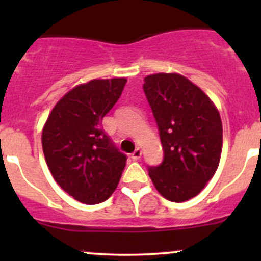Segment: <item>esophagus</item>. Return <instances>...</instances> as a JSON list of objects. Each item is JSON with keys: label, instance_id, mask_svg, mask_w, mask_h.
Wrapping results in <instances>:
<instances>
[{"label": "esophagus", "instance_id": "1", "mask_svg": "<svg viewBox=\"0 0 261 261\" xmlns=\"http://www.w3.org/2000/svg\"><path fill=\"white\" fill-rule=\"evenodd\" d=\"M131 158H133V160H139L141 158V150L139 149H135V151L133 152V154H131Z\"/></svg>", "mask_w": 261, "mask_h": 261}]
</instances>
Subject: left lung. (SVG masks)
Here are the masks:
<instances>
[{"mask_svg": "<svg viewBox=\"0 0 261 261\" xmlns=\"http://www.w3.org/2000/svg\"><path fill=\"white\" fill-rule=\"evenodd\" d=\"M144 92L159 128L164 158L149 167L155 188L164 198H193L215 175L222 150L220 114L203 91L175 73L144 78Z\"/></svg>", "mask_w": 261, "mask_h": 261, "instance_id": "left-lung-1", "label": "left lung"}]
</instances>
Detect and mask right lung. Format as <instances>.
Masks as SVG:
<instances>
[{
	"label": "right lung",
	"instance_id": "obj_1",
	"mask_svg": "<svg viewBox=\"0 0 261 261\" xmlns=\"http://www.w3.org/2000/svg\"><path fill=\"white\" fill-rule=\"evenodd\" d=\"M127 80H93L74 87L53 109L43 128V151L55 181L86 204L110 198L126 165L102 130V118L120 98Z\"/></svg>",
	"mask_w": 261,
	"mask_h": 261
}]
</instances>
